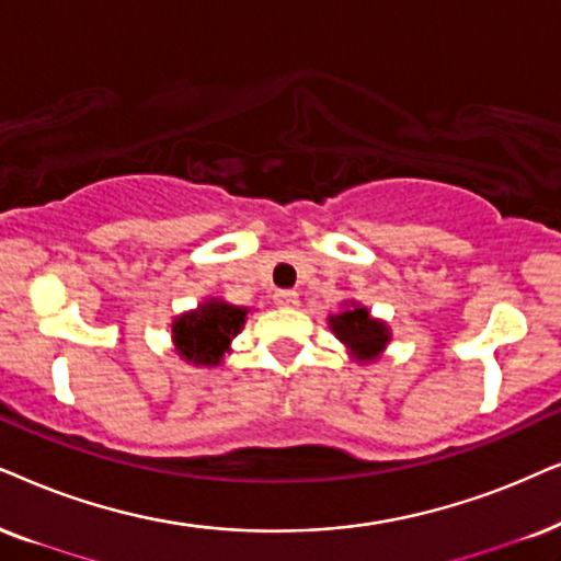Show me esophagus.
I'll use <instances>...</instances> for the list:
<instances>
[{"label":"esophagus","instance_id":"1","mask_svg":"<svg viewBox=\"0 0 561 561\" xmlns=\"http://www.w3.org/2000/svg\"><path fill=\"white\" fill-rule=\"evenodd\" d=\"M274 305H279V308H297L300 295L289 293V289H279V293H274Z\"/></svg>","mask_w":561,"mask_h":561}]
</instances>
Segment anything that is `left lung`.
Here are the masks:
<instances>
[{"label":"left lung","mask_w":561,"mask_h":561,"mask_svg":"<svg viewBox=\"0 0 561 561\" xmlns=\"http://www.w3.org/2000/svg\"><path fill=\"white\" fill-rule=\"evenodd\" d=\"M329 329L350 352V357L359 365H370L380 359L386 346L391 344V325L370 316V310L357 300H344L339 313H331Z\"/></svg>","instance_id":"left-lung-1"}]
</instances>
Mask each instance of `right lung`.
Here are the masks:
<instances>
[{
	"label": "right lung",
	"instance_id": "1",
	"mask_svg": "<svg viewBox=\"0 0 561 561\" xmlns=\"http://www.w3.org/2000/svg\"><path fill=\"white\" fill-rule=\"evenodd\" d=\"M248 308L222 297H207L194 310L175 316L170 323L173 352L194 367H217L232 350V339L243 331Z\"/></svg>",
	"mask_w": 561,
	"mask_h": 561
}]
</instances>
